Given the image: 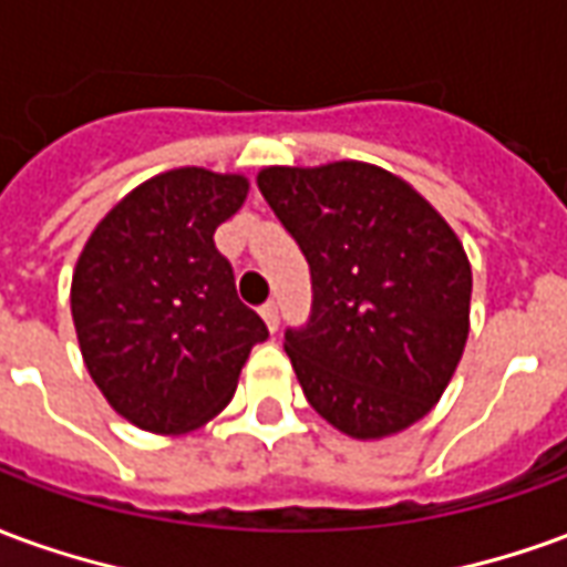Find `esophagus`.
<instances>
[{
    "instance_id": "1",
    "label": "esophagus",
    "mask_w": 567,
    "mask_h": 567,
    "mask_svg": "<svg viewBox=\"0 0 567 567\" xmlns=\"http://www.w3.org/2000/svg\"><path fill=\"white\" fill-rule=\"evenodd\" d=\"M260 316H264V321H267V328H270V331L279 328V307H276V300H267V303L260 307Z\"/></svg>"
}]
</instances>
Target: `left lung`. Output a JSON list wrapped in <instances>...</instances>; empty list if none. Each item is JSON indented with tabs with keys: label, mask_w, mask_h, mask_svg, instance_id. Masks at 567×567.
<instances>
[{
	"label": "left lung",
	"mask_w": 567,
	"mask_h": 567,
	"mask_svg": "<svg viewBox=\"0 0 567 567\" xmlns=\"http://www.w3.org/2000/svg\"><path fill=\"white\" fill-rule=\"evenodd\" d=\"M258 187L312 276L285 352L312 410L370 440L437 404L467 343L471 264L404 178L370 163L270 166Z\"/></svg>",
	"instance_id": "obj_1"
}]
</instances>
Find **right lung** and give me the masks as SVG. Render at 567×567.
<instances>
[{
	"label": "right lung",
	"mask_w": 567,
	"mask_h": 567,
	"mask_svg": "<svg viewBox=\"0 0 567 567\" xmlns=\"http://www.w3.org/2000/svg\"><path fill=\"white\" fill-rule=\"evenodd\" d=\"M248 194L243 175L197 166L154 175L96 224L72 276L81 355L133 425L182 434L234 398L270 331L236 297L215 230Z\"/></svg>",
	"instance_id": "right-lung-1"
}]
</instances>
